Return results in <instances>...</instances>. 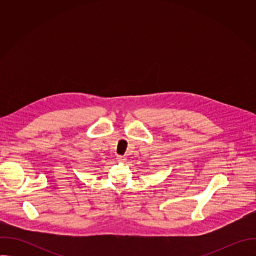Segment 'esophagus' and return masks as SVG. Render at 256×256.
<instances>
[{
  "mask_svg": "<svg viewBox=\"0 0 256 256\" xmlns=\"http://www.w3.org/2000/svg\"><path fill=\"white\" fill-rule=\"evenodd\" d=\"M116 160H118V162H124L126 159V157H124V156H118Z\"/></svg>",
  "mask_w": 256,
  "mask_h": 256,
  "instance_id": "esophagus-1",
  "label": "esophagus"
}]
</instances>
